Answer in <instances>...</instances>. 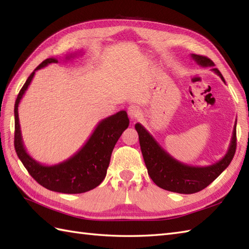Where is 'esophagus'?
<instances>
[{
  "mask_svg": "<svg viewBox=\"0 0 249 249\" xmlns=\"http://www.w3.org/2000/svg\"><path fill=\"white\" fill-rule=\"evenodd\" d=\"M140 112H141L140 108L136 105H130L129 107L127 108V113H128V116L131 120H135V119L138 118V116L140 115Z\"/></svg>",
  "mask_w": 249,
  "mask_h": 249,
  "instance_id": "1",
  "label": "esophagus"
}]
</instances>
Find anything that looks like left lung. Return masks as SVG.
<instances>
[{"mask_svg":"<svg viewBox=\"0 0 249 249\" xmlns=\"http://www.w3.org/2000/svg\"><path fill=\"white\" fill-rule=\"evenodd\" d=\"M192 57L198 65L203 67H214L215 64L209 57L198 54H192ZM225 82V79L217 68H212ZM139 135V142L142 156L145 162L152 181L158 187L178 194H195L204 189L212 183L219 174L230 165L233 160L236 149V123L233 127L232 138L226 155L217 162L206 167H195L185 165L177 160L167 153L153 136L141 124L135 125Z\"/></svg>","mask_w":249,"mask_h":249,"instance_id":"8db88e82","label":"left lung"}]
</instances>
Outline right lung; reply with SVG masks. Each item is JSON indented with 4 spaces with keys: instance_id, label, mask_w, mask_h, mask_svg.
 Here are the masks:
<instances>
[{
    "instance_id": "obj_1",
    "label": "right lung",
    "mask_w": 249,
    "mask_h": 249,
    "mask_svg": "<svg viewBox=\"0 0 249 249\" xmlns=\"http://www.w3.org/2000/svg\"><path fill=\"white\" fill-rule=\"evenodd\" d=\"M67 55L66 59L75 56ZM51 63L54 57L45 60L35 68L20 89L15 103V150L21 162L35 181L52 192L63 194H81L89 192L104 181L107 174L114 145L122 133L128 127L129 119L126 111H120L100 121L93 134L80 150L65 161L53 166L41 165L32 158L23 145L21 136L18 106L33 79L35 71Z\"/></svg>"
}]
</instances>
